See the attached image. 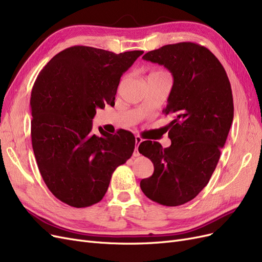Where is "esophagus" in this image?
<instances>
[{"label":"esophagus","mask_w":262,"mask_h":262,"mask_svg":"<svg viewBox=\"0 0 262 262\" xmlns=\"http://www.w3.org/2000/svg\"><path fill=\"white\" fill-rule=\"evenodd\" d=\"M135 140H136V148H135V151H134V157H138L139 156V152H138V146L139 143L142 141V139L139 137V136H136V138H135Z\"/></svg>","instance_id":"esophagus-1"}]
</instances>
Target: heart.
Returning a JSON list of instances; mask_svg holds the SVG:
<instances>
[{
  "instance_id": "obj_1",
  "label": "heart",
  "mask_w": 262,
  "mask_h": 262,
  "mask_svg": "<svg viewBox=\"0 0 262 262\" xmlns=\"http://www.w3.org/2000/svg\"><path fill=\"white\" fill-rule=\"evenodd\" d=\"M162 74H165L164 72H161V71H158V72H152V73H150V75H149V77H151V76H157V75H162Z\"/></svg>"
}]
</instances>
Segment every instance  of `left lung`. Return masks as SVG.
<instances>
[{
  "label": "left lung",
  "instance_id": "8db88e82",
  "mask_svg": "<svg viewBox=\"0 0 262 262\" xmlns=\"http://www.w3.org/2000/svg\"><path fill=\"white\" fill-rule=\"evenodd\" d=\"M143 60L164 65L173 75L165 115L171 146L145 140L139 152L154 163V174L140 188L166 207L186 204L206 187L214 172L234 117L231 83L224 67L204 46L193 42L166 45Z\"/></svg>",
  "mask_w": 262,
  "mask_h": 262
}]
</instances>
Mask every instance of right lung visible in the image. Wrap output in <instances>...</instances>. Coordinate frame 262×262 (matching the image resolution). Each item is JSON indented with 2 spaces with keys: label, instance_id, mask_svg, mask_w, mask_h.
I'll use <instances>...</instances> for the list:
<instances>
[{
  "label": "right lung",
  "instance_id": "add662e5",
  "mask_svg": "<svg viewBox=\"0 0 262 262\" xmlns=\"http://www.w3.org/2000/svg\"><path fill=\"white\" fill-rule=\"evenodd\" d=\"M143 51L116 54L85 46L67 48L39 73L31 90V142L49 190L64 204L86 208L107 190L115 168L132 157L134 135L92 133L98 108L114 105L123 73Z\"/></svg>",
  "mask_w": 262,
  "mask_h": 262
}]
</instances>
